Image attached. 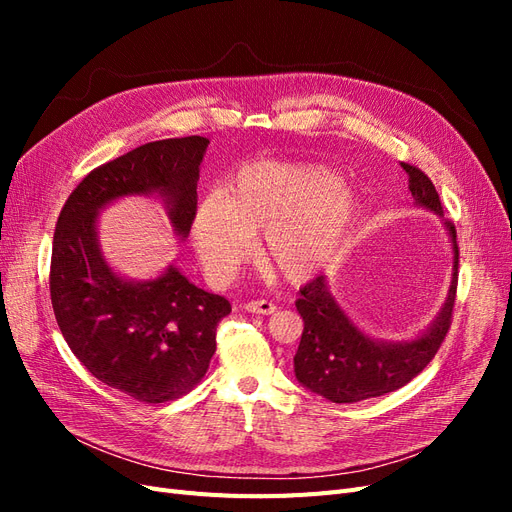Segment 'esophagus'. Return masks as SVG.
<instances>
[{"mask_svg": "<svg viewBox=\"0 0 512 512\" xmlns=\"http://www.w3.org/2000/svg\"><path fill=\"white\" fill-rule=\"evenodd\" d=\"M243 309H245V312H250V314L271 316L277 307L271 301H250V303H243Z\"/></svg>", "mask_w": 512, "mask_h": 512, "instance_id": "obj_1", "label": "esophagus"}]
</instances>
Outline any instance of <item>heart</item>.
<instances>
[{
    "instance_id": "b5f03b06",
    "label": "heart",
    "mask_w": 512,
    "mask_h": 512,
    "mask_svg": "<svg viewBox=\"0 0 512 512\" xmlns=\"http://www.w3.org/2000/svg\"><path fill=\"white\" fill-rule=\"evenodd\" d=\"M361 198L333 170L303 162H254L192 213V243L211 282H228L252 252L286 282L312 280L342 252Z\"/></svg>"
}]
</instances>
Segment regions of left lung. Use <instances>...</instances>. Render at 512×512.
<instances>
[{"label": "left lung", "mask_w": 512, "mask_h": 512, "mask_svg": "<svg viewBox=\"0 0 512 512\" xmlns=\"http://www.w3.org/2000/svg\"><path fill=\"white\" fill-rule=\"evenodd\" d=\"M404 168L410 175L414 205L438 215L448 235L453 252L451 286L438 316L427 324V329L401 342L365 333L337 303L327 275H318L303 286L297 299L303 335L294 354V376L307 391L333 404H354L401 389L436 356L451 327L459 267L457 232L451 222L444 220L440 196L429 177L410 164H404Z\"/></svg>", "instance_id": "1"}]
</instances>
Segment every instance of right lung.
<instances>
[{
	"label": "right lung",
	"mask_w": 512,
	"mask_h": 512,
	"mask_svg": "<svg viewBox=\"0 0 512 512\" xmlns=\"http://www.w3.org/2000/svg\"><path fill=\"white\" fill-rule=\"evenodd\" d=\"M207 147L203 136L166 138L91 170L55 226L51 301L61 335L100 382L147 404L175 399L207 374L230 303L175 265L147 280L117 271L102 252L100 213L130 196L156 198L183 243Z\"/></svg>",
	"instance_id": "1"
}]
</instances>
